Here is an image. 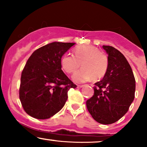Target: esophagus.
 Segmentation results:
<instances>
[{"instance_id": "34e87169", "label": "esophagus", "mask_w": 147, "mask_h": 147, "mask_svg": "<svg viewBox=\"0 0 147 147\" xmlns=\"http://www.w3.org/2000/svg\"><path fill=\"white\" fill-rule=\"evenodd\" d=\"M84 86V85H78L77 86V88H83Z\"/></svg>"}]
</instances>
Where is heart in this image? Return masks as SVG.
Here are the masks:
<instances>
[{"mask_svg": "<svg viewBox=\"0 0 147 147\" xmlns=\"http://www.w3.org/2000/svg\"><path fill=\"white\" fill-rule=\"evenodd\" d=\"M74 55L66 54L61 59L62 68L69 74L75 72L79 67H83L73 75L77 83L87 82L93 78H103L109 68V57L104 52L93 45H83L74 50Z\"/></svg>", "mask_w": 147, "mask_h": 147, "instance_id": "heart-1", "label": "heart"}]
</instances>
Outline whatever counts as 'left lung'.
<instances>
[{"mask_svg": "<svg viewBox=\"0 0 147 147\" xmlns=\"http://www.w3.org/2000/svg\"><path fill=\"white\" fill-rule=\"evenodd\" d=\"M102 47L109 55V68L102 80L95 84L94 95L86 101V106L97 122L111 124L129 111L135 97L136 80L124 55L112 46Z\"/></svg>", "mask_w": 147, "mask_h": 147, "instance_id": "1", "label": "left lung"}]
</instances>
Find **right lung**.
I'll return each instance as SVG.
<instances>
[{"label": "right lung", "instance_id": "1", "mask_svg": "<svg viewBox=\"0 0 147 147\" xmlns=\"http://www.w3.org/2000/svg\"><path fill=\"white\" fill-rule=\"evenodd\" d=\"M74 43L53 42L32 54L21 73L19 98L24 111L39 119H48L59 111L68 92L77 86L61 70V57Z\"/></svg>", "mask_w": 147, "mask_h": 147}]
</instances>
